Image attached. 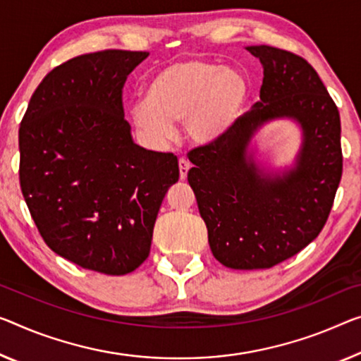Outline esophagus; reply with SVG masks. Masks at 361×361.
Returning <instances> with one entry per match:
<instances>
[{"label": "esophagus", "instance_id": "1", "mask_svg": "<svg viewBox=\"0 0 361 361\" xmlns=\"http://www.w3.org/2000/svg\"><path fill=\"white\" fill-rule=\"evenodd\" d=\"M188 169H190V163H188L185 158H180V159H179V173H180V179H182V180L187 179Z\"/></svg>", "mask_w": 361, "mask_h": 361}]
</instances>
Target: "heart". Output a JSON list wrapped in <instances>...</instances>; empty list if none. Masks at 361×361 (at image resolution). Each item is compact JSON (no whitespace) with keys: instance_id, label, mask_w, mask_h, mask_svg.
<instances>
[{"instance_id":"obj_1","label":"heart","mask_w":361,"mask_h":361,"mask_svg":"<svg viewBox=\"0 0 361 361\" xmlns=\"http://www.w3.org/2000/svg\"><path fill=\"white\" fill-rule=\"evenodd\" d=\"M248 95L247 79L208 61L168 64L149 79L145 99L132 106L137 129L153 140H168L174 124L198 145L213 143L234 124Z\"/></svg>"}]
</instances>
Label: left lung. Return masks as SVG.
<instances>
[{
  "instance_id": "left-lung-1",
  "label": "left lung",
  "mask_w": 361,
  "mask_h": 361,
  "mask_svg": "<svg viewBox=\"0 0 361 361\" xmlns=\"http://www.w3.org/2000/svg\"><path fill=\"white\" fill-rule=\"evenodd\" d=\"M263 66L259 102L213 143L193 148L187 179L214 258L232 269H264L293 257L323 229L342 177L341 116L318 72L302 56L247 47ZM302 127L296 166L266 175L246 154L268 120Z\"/></svg>"
}]
</instances>
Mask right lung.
<instances>
[{
    "mask_svg": "<svg viewBox=\"0 0 361 361\" xmlns=\"http://www.w3.org/2000/svg\"><path fill=\"white\" fill-rule=\"evenodd\" d=\"M147 51L104 49L59 64L40 82L19 127V180L47 245L109 276L149 255L154 221L179 180L173 153L134 143L123 88Z\"/></svg>",
    "mask_w": 361,
    "mask_h": 361,
    "instance_id": "right-lung-1",
    "label": "right lung"
}]
</instances>
